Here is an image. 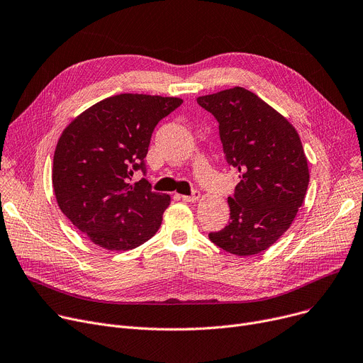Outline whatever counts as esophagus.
<instances>
[{
    "label": "esophagus",
    "instance_id": "1",
    "mask_svg": "<svg viewBox=\"0 0 363 363\" xmlns=\"http://www.w3.org/2000/svg\"><path fill=\"white\" fill-rule=\"evenodd\" d=\"M181 199L186 203H197L200 200V192L194 191L191 196H181Z\"/></svg>",
    "mask_w": 363,
    "mask_h": 363
}]
</instances>
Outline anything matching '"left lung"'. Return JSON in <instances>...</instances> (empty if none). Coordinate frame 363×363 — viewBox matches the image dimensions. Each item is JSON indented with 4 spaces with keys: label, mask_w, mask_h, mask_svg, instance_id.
<instances>
[{
    "label": "left lung",
    "mask_w": 363,
    "mask_h": 363,
    "mask_svg": "<svg viewBox=\"0 0 363 363\" xmlns=\"http://www.w3.org/2000/svg\"><path fill=\"white\" fill-rule=\"evenodd\" d=\"M197 102L217 119L226 160L240 174L228 199L230 222L208 238L238 257L259 254L291 228L306 196L309 169L299 134L244 87L200 96Z\"/></svg>",
    "instance_id": "obj_1"
}]
</instances>
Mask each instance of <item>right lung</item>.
<instances>
[{
	"label": "right lung",
	"mask_w": 363,
	"mask_h": 363,
	"mask_svg": "<svg viewBox=\"0 0 363 363\" xmlns=\"http://www.w3.org/2000/svg\"><path fill=\"white\" fill-rule=\"evenodd\" d=\"M179 98L123 93L94 104L62 131L54 153L52 186L69 222L93 244L128 251L155 236L171 197L152 189L144 157L159 121Z\"/></svg>",
	"instance_id": "obj_1"
}]
</instances>
